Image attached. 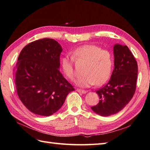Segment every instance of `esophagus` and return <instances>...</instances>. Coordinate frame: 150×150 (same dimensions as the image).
Segmentation results:
<instances>
[{
  "instance_id": "1",
  "label": "esophagus",
  "mask_w": 150,
  "mask_h": 150,
  "mask_svg": "<svg viewBox=\"0 0 150 150\" xmlns=\"http://www.w3.org/2000/svg\"><path fill=\"white\" fill-rule=\"evenodd\" d=\"M76 91H77L79 93H82V94H86V92H87L86 91H83V90H81V89H79V88L76 89Z\"/></svg>"
}]
</instances>
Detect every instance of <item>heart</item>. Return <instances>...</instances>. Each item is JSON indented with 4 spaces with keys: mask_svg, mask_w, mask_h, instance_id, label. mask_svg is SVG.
I'll use <instances>...</instances> for the list:
<instances>
[{
    "mask_svg": "<svg viewBox=\"0 0 150 150\" xmlns=\"http://www.w3.org/2000/svg\"><path fill=\"white\" fill-rule=\"evenodd\" d=\"M72 55V57L65 55L61 60L62 71L71 80L75 77L74 59L86 62L83 69L84 75L75 81L77 86L86 88L94 84L101 85L110 78L114 59L108 50L102 49L97 45L86 44L73 50Z\"/></svg>",
    "mask_w": 150,
    "mask_h": 150,
    "instance_id": "heart-1",
    "label": "heart"
}]
</instances>
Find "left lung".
<instances>
[{
  "instance_id": "8db88e82",
  "label": "left lung",
  "mask_w": 150,
  "mask_h": 150,
  "mask_svg": "<svg viewBox=\"0 0 150 150\" xmlns=\"http://www.w3.org/2000/svg\"><path fill=\"white\" fill-rule=\"evenodd\" d=\"M114 69L107 84L96 91L99 100L92 106L96 114L101 116L115 114L125 107L134 96L137 83V62L126 45L114 46Z\"/></svg>"
}]
</instances>
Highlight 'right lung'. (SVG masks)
Masks as SVG:
<instances>
[{"label":"right lung","instance_id":"1","mask_svg":"<svg viewBox=\"0 0 150 150\" xmlns=\"http://www.w3.org/2000/svg\"><path fill=\"white\" fill-rule=\"evenodd\" d=\"M62 51L57 41L44 38L29 43L20 53L13 79L19 99L33 114L52 115L74 91L59 70Z\"/></svg>","mask_w":150,"mask_h":150}]
</instances>
